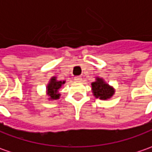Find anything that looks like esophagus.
Masks as SVG:
<instances>
[{
	"instance_id": "esophagus-1",
	"label": "esophagus",
	"mask_w": 152,
	"mask_h": 152,
	"mask_svg": "<svg viewBox=\"0 0 152 152\" xmlns=\"http://www.w3.org/2000/svg\"><path fill=\"white\" fill-rule=\"evenodd\" d=\"M75 81H78V82H79V81H81V76H76V77H75Z\"/></svg>"
}]
</instances>
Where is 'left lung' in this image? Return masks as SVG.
Returning <instances> with one entry per match:
<instances>
[{"label":"left lung","mask_w":152,"mask_h":152,"mask_svg":"<svg viewBox=\"0 0 152 152\" xmlns=\"http://www.w3.org/2000/svg\"><path fill=\"white\" fill-rule=\"evenodd\" d=\"M92 90L95 97L102 100L109 99L114 94V89L100 77H96V81L92 82Z\"/></svg>","instance_id":"1"}]
</instances>
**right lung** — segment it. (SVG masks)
Here are the masks:
<instances>
[{"instance_id":"obj_1","label":"right lung","mask_w":152,"mask_h":152,"mask_svg":"<svg viewBox=\"0 0 152 152\" xmlns=\"http://www.w3.org/2000/svg\"><path fill=\"white\" fill-rule=\"evenodd\" d=\"M66 83V81H58L55 76H53L50 79V82L47 86V92L48 95L51 100H56L60 98V94L59 93V90L62 87V86Z\"/></svg>"}]
</instances>
